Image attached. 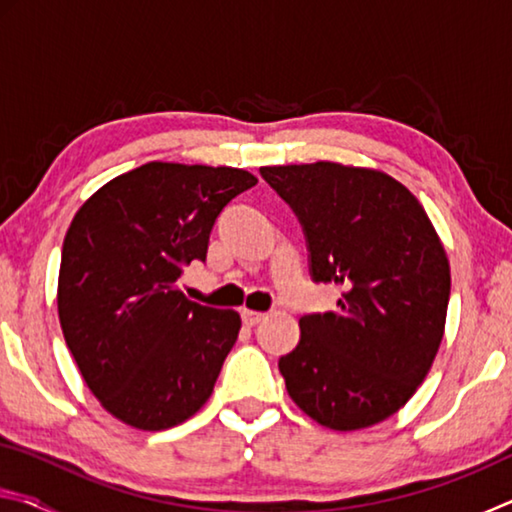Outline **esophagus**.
<instances>
[{
  "mask_svg": "<svg viewBox=\"0 0 512 512\" xmlns=\"http://www.w3.org/2000/svg\"><path fill=\"white\" fill-rule=\"evenodd\" d=\"M241 318H244V323H246L248 327H255L257 323H262V320L266 318V314H262V311L244 309V311H241Z\"/></svg>",
  "mask_w": 512,
  "mask_h": 512,
  "instance_id": "esophagus-1",
  "label": "esophagus"
}]
</instances>
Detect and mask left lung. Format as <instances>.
Here are the masks:
<instances>
[{"label": "left lung", "mask_w": 512, "mask_h": 512, "mask_svg": "<svg viewBox=\"0 0 512 512\" xmlns=\"http://www.w3.org/2000/svg\"><path fill=\"white\" fill-rule=\"evenodd\" d=\"M305 228L311 275L341 287L334 311L300 318L280 359L293 402L334 431L384 422L429 375L445 334L449 259L400 180L341 162L262 167Z\"/></svg>", "instance_id": "obj_1"}]
</instances>
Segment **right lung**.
I'll list each match as a JSON object with an SVG mask.
<instances>
[{
	"instance_id": "obj_1",
	"label": "right lung",
	"mask_w": 512,
	"mask_h": 512,
	"mask_svg": "<svg viewBox=\"0 0 512 512\" xmlns=\"http://www.w3.org/2000/svg\"><path fill=\"white\" fill-rule=\"evenodd\" d=\"M257 178L246 169L146 162L97 189L69 223L58 318L85 384L128 427L162 431L210 400L241 318L178 287L205 262L216 216Z\"/></svg>"
}]
</instances>
